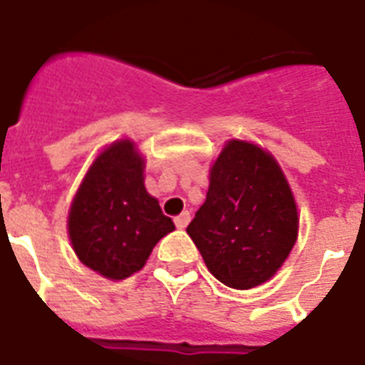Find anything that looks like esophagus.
<instances>
[{
  "mask_svg": "<svg viewBox=\"0 0 365 365\" xmlns=\"http://www.w3.org/2000/svg\"><path fill=\"white\" fill-rule=\"evenodd\" d=\"M189 222H191V216H189V212H182L180 216L174 217V223H176L178 229H185L189 225Z\"/></svg>",
  "mask_w": 365,
  "mask_h": 365,
  "instance_id": "1",
  "label": "esophagus"
}]
</instances>
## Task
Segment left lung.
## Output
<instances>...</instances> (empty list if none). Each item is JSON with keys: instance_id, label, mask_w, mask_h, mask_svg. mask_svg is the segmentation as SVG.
<instances>
[{"instance_id": "8db88e82", "label": "left lung", "mask_w": 365, "mask_h": 365, "mask_svg": "<svg viewBox=\"0 0 365 365\" xmlns=\"http://www.w3.org/2000/svg\"><path fill=\"white\" fill-rule=\"evenodd\" d=\"M297 225L294 195L277 160L254 143L233 140L212 166L205 205L187 235L220 282L248 289L280 269Z\"/></svg>"}]
</instances>
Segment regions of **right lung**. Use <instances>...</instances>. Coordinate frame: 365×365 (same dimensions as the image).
Wrapping results in <instances>:
<instances>
[{
	"mask_svg": "<svg viewBox=\"0 0 365 365\" xmlns=\"http://www.w3.org/2000/svg\"><path fill=\"white\" fill-rule=\"evenodd\" d=\"M68 231L77 257L102 277L140 271L174 223L143 187V159L128 140L98 155L77 191Z\"/></svg>",
	"mask_w": 365,
	"mask_h": 365,
	"instance_id": "1",
	"label": "right lung"
}]
</instances>
